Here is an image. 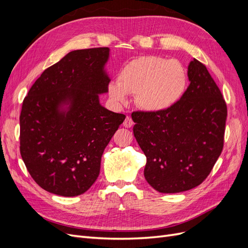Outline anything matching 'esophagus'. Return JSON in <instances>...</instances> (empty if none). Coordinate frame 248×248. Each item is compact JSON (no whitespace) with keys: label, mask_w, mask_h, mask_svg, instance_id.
Here are the masks:
<instances>
[{"label":"esophagus","mask_w":248,"mask_h":248,"mask_svg":"<svg viewBox=\"0 0 248 248\" xmlns=\"http://www.w3.org/2000/svg\"><path fill=\"white\" fill-rule=\"evenodd\" d=\"M123 126L126 127V128H130L131 126H133L132 119H131L130 117L127 116V117L125 118V120H124V122H123Z\"/></svg>","instance_id":"34e87169"}]
</instances>
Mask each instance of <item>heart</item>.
Segmentation results:
<instances>
[{
  "mask_svg": "<svg viewBox=\"0 0 248 248\" xmlns=\"http://www.w3.org/2000/svg\"><path fill=\"white\" fill-rule=\"evenodd\" d=\"M187 86V73L178 60L140 57L121 69L118 82L108 84L110 98L125 102L127 94H136L138 106L148 111H161L177 103Z\"/></svg>",
  "mask_w": 248,
  "mask_h": 248,
  "instance_id": "heart-1",
  "label": "heart"
}]
</instances>
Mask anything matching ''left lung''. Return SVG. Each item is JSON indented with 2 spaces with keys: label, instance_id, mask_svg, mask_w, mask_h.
Instances as JSON below:
<instances>
[{
  "label": "left lung",
  "instance_id": "1",
  "mask_svg": "<svg viewBox=\"0 0 248 248\" xmlns=\"http://www.w3.org/2000/svg\"><path fill=\"white\" fill-rule=\"evenodd\" d=\"M180 100L161 111H133V134L147 157L144 175L154 189L176 193L199 186L222 151L227 103L206 66L194 59Z\"/></svg>",
  "mask_w": 248,
  "mask_h": 248
}]
</instances>
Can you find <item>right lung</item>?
I'll return each mask as SVG.
<instances>
[{
  "instance_id": "1",
  "label": "right lung",
  "mask_w": 248,
  "mask_h": 248,
  "mask_svg": "<svg viewBox=\"0 0 248 248\" xmlns=\"http://www.w3.org/2000/svg\"><path fill=\"white\" fill-rule=\"evenodd\" d=\"M108 47L70 51L29 90L19 116L21 158L41 188L62 197L86 192L99 176L101 156L125 115L100 106ZM69 102L68 112L58 107Z\"/></svg>"
}]
</instances>
